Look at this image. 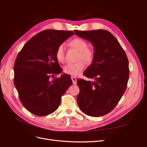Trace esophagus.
Instances as JSON below:
<instances>
[{
  "label": "esophagus",
  "instance_id": "1",
  "mask_svg": "<svg viewBox=\"0 0 147 147\" xmlns=\"http://www.w3.org/2000/svg\"><path fill=\"white\" fill-rule=\"evenodd\" d=\"M71 80L73 81V84L74 85H76V84H77V79H76V78L75 77L71 76Z\"/></svg>",
  "mask_w": 147,
  "mask_h": 147
}]
</instances>
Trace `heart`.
Here are the masks:
<instances>
[{
    "label": "heart",
    "mask_w": 147,
    "mask_h": 147,
    "mask_svg": "<svg viewBox=\"0 0 147 147\" xmlns=\"http://www.w3.org/2000/svg\"><path fill=\"white\" fill-rule=\"evenodd\" d=\"M69 45L79 51L78 62L74 63H68L63 68L64 72L74 76H77L82 73L85 68V62L91 63L94 59V51L93 49L88 47V43L82 38H74L69 42ZM55 56L59 62H62L65 59V46L60 45L56 49ZM83 59L84 60H80Z\"/></svg>",
    "instance_id": "obj_1"
}]
</instances>
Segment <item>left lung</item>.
<instances>
[{
	"label": "left lung",
	"instance_id": "1",
	"mask_svg": "<svg viewBox=\"0 0 147 147\" xmlns=\"http://www.w3.org/2000/svg\"><path fill=\"white\" fill-rule=\"evenodd\" d=\"M94 47V59L84 73L94 82L78 79V104L85 115L104 116L111 111L126 90L129 79L128 60L116 38L104 30H74Z\"/></svg>",
	"mask_w": 147,
	"mask_h": 147
}]
</instances>
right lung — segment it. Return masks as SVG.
Here are the masks:
<instances>
[{
  "label": "right lung",
  "instance_id": "add662e5",
  "mask_svg": "<svg viewBox=\"0 0 147 147\" xmlns=\"http://www.w3.org/2000/svg\"><path fill=\"white\" fill-rule=\"evenodd\" d=\"M73 34L72 31H40L25 43L16 59L14 84L20 100L36 116L55 111L62 96L73 84L68 74L51 79L62 71L55 56L56 49Z\"/></svg>",
  "mask_w": 147,
  "mask_h": 147
}]
</instances>
